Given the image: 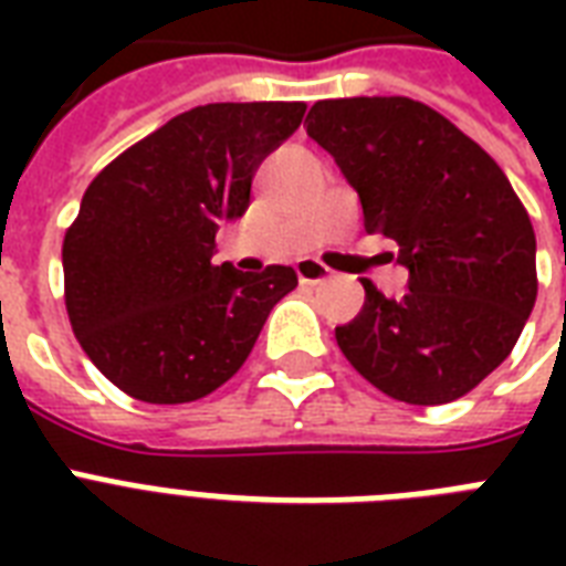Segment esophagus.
<instances>
[{
	"label": "esophagus",
	"mask_w": 566,
	"mask_h": 566,
	"mask_svg": "<svg viewBox=\"0 0 566 566\" xmlns=\"http://www.w3.org/2000/svg\"><path fill=\"white\" fill-rule=\"evenodd\" d=\"M328 266H323L319 261H311V258H305V261H300L296 264V279H300L302 284H319L326 282L328 279Z\"/></svg>",
	"instance_id": "1"
}]
</instances>
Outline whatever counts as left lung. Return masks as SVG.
Listing matches in <instances>:
<instances>
[{"mask_svg": "<svg viewBox=\"0 0 566 566\" xmlns=\"http://www.w3.org/2000/svg\"><path fill=\"white\" fill-rule=\"evenodd\" d=\"M305 123L361 196L364 229L394 240L408 266L399 300L361 279V314L335 328L340 353L399 402L470 394L535 308V229L520 196L482 146L408 96L323 99Z\"/></svg>", "mask_w": 566, "mask_h": 566, "instance_id": "1", "label": "left lung"}]
</instances>
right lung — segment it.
<instances>
[{
  "label": "right lung",
  "mask_w": 566,
  "mask_h": 566,
  "mask_svg": "<svg viewBox=\"0 0 566 566\" xmlns=\"http://www.w3.org/2000/svg\"><path fill=\"white\" fill-rule=\"evenodd\" d=\"M305 102H213L117 155L64 234V302L96 370L140 402L181 405L226 385L291 266L213 264L222 220L249 208L252 176L300 128Z\"/></svg>",
  "instance_id": "right-lung-1"
}]
</instances>
